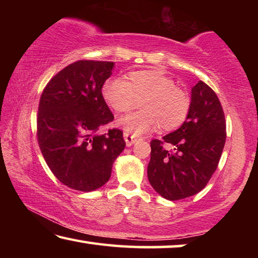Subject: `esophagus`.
Instances as JSON below:
<instances>
[{
	"instance_id": "1",
	"label": "esophagus",
	"mask_w": 258,
	"mask_h": 258,
	"mask_svg": "<svg viewBox=\"0 0 258 258\" xmlns=\"http://www.w3.org/2000/svg\"><path fill=\"white\" fill-rule=\"evenodd\" d=\"M124 139H125L126 146H127V147H131V146L133 145L134 142H137V141H138V138L135 137V135H132V134L127 133V132H125V133H124Z\"/></svg>"
}]
</instances>
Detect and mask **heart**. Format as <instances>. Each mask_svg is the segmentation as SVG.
<instances>
[{
    "instance_id": "obj_1",
    "label": "heart",
    "mask_w": 258,
    "mask_h": 258,
    "mask_svg": "<svg viewBox=\"0 0 258 258\" xmlns=\"http://www.w3.org/2000/svg\"><path fill=\"white\" fill-rule=\"evenodd\" d=\"M104 101L117 113H125L139 106L142 110L118 120L125 132L134 135L148 133L160 125L169 131L183 124L190 111V98L172 78L157 71L128 74V81L113 77L102 86Z\"/></svg>"
}]
</instances>
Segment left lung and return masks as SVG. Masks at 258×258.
<instances>
[{
    "label": "left lung",
    "mask_w": 258,
    "mask_h": 258,
    "mask_svg": "<svg viewBox=\"0 0 258 258\" xmlns=\"http://www.w3.org/2000/svg\"><path fill=\"white\" fill-rule=\"evenodd\" d=\"M225 139L220 100L206 83L199 81L191 90L190 111L181 127L150 142L148 178L151 186L168 200L198 194L216 171ZM165 144L172 149L165 148Z\"/></svg>",
    "instance_id": "8db88e82"
}]
</instances>
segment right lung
I'll return each instance as SVG.
<instances>
[{
	"mask_svg": "<svg viewBox=\"0 0 258 258\" xmlns=\"http://www.w3.org/2000/svg\"><path fill=\"white\" fill-rule=\"evenodd\" d=\"M113 64L76 61L52 77L41 95L38 146L54 176L74 190L90 192L106 184L113 161L125 148L120 130L101 134L113 120L102 97Z\"/></svg>",
	"mask_w": 258,
	"mask_h": 258,
	"instance_id": "right-lung-1",
	"label": "right lung"
}]
</instances>
